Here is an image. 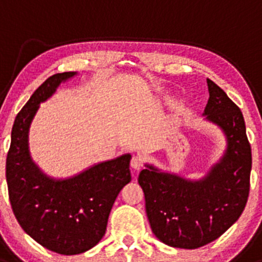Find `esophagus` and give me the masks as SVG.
Masks as SVG:
<instances>
[{
  "mask_svg": "<svg viewBox=\"0 0 262 262\" xmlns=\"http://www.w3.org/2000/svg\"><path fill=\"white\" fill-rule=\"evenodd\" d=\"M143 166V158L141 156H134L131 160V167L134 169H141V167Z\"/></svg>",
  "mask_w": 262,
  "mask_h": 262,
  "instance_id": "obj_1",
  "label": "esophagus"
}]
</instances>
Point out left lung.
Returning a JSON list of instances; mask_svg holds the SVG:
<instances>
[{"instance_id":"obj_1","label":"left lung","mask_w":262,"mask_h":262,"mask_svg":"<svg viewBox=\"0 0 262 262\" xmlns=\"http://www.w3.org/2000/svg\"><path fill=\"white\" fill-rule=\"evenodd\" d=\"M205 119L222 128L225 154L205 177L190 181L146 164L139 176L154 234L172 248L198 249L223 235L242 215L250 190L251 147L240 108L207 79Z\"/></svg>"}]
</instances>
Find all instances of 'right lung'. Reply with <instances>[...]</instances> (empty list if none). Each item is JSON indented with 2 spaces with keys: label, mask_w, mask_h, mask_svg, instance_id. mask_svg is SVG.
<instances>
[{
  "label": "right lung",
  "mask_w": 262,
  "mask_h": 262,
  "mask_svg": "<svg viewBox=\"0 0 262 262\" xmlns=\"http://www.w3.org/2000/svg\"><path fill=\"white\" fill-rule=\"evenodd\" d=\"M75 74L49 76L33 93L14 120L6 161L8 195L19 225L43 248L61 255L81 254L102 239L116 196L131 181L130 154L67 179L48 177L32 161L28 132L39 104Z\"/></svg>",
  "instance_id": "obj_1"
}]
</instances>
